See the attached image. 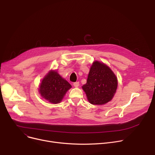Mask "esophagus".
<instances>
[{"label": "esophagus", "mask_w": 155, "mask_h": 155, "mask_svg": "<svg viewBox=\"0 0 155 155\" xmlns=\"http://www.w3.org/2000/svg\"><path fill=\"white\" fill-rule=\"evenodd\" d=\"M73 86H74V87H76V88L78 87V86H79V82H77L73 83Z\"/></svg>", "instance_id": "1"}]
</instances>
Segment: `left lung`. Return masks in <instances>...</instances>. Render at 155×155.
<instances>
[{
  "mask_svg": "<svg viewBox=\"0 0 155 155\" xmlns=\"http://www.w3.org/2000/svg\"><path fill=\"white\" fill-rule=\"evenodd\" d=\"M117 88V78L111 69L95 61L89 71L87 83L82 86L88 102L94 105L105 104L112 100Z\"/></svg>",
  "mask_w": 155,
  "mask_h": 155,
  "instance_id": "left-lung-1",
  "label": "left lung"
}]
</instances>
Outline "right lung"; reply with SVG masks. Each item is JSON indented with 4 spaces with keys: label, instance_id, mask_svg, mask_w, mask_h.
<instances>
[{
    "label": "right lung",
    "instance_id": "obj_1",
    "mask_svg": "<svg viewBox=\"0 0 155 155\" xmlns=\"http://www.w3.org/2000/svg\"><path fill=\"white\" fill-rule=\"evenodd\" d=\"M71 85L56 71L51 70L43 79L39 92L43 98L53 104L60 103Z\"/></svg>",
    "mask_w": 155,
    "mask_h": 155
}]
</instances>
